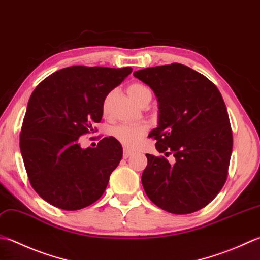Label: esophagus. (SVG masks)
<instances>
[{
    "mask_svg": "<svg viewBox=\"0 0 260 260\" xmlns=\"http://www.w3.org/2000/svg\"><path fill=\"white\" fill-rule=\"evenodd\" d=\"M132 154H133V152H132L131 150L124 149V152H123V157H124V159H127V157H129Z\"/></svg>",
    "mask_w": 260,
    "mask_h": 260,
    "instance_id": "esophagus-1",
    "label": "esophagus"
}]
</instances>
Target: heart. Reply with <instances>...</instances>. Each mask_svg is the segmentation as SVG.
I'll list each match as a JSON object with an SVG mask.
<instances>
[{
  "mask_svg": "<svg viewBox=\"0 0 260 260\" xmlns=\"http://www.w3.org/2000/svg\"><path fill=\"white\" fill-rule=\"evenodd\" d=\"M147 90L143 84L141 83H133L128 86L127 92L129 96L133 99L135 103L139 99V96L145 92ZM107 108V100L104 104V109ZM147 126L143 124H120L113 128V135L117 141H119L121 144L125 146H135L140 143L142 137L146 133Z\"/></svg>",
  "mask_w": 260,
  "mask_h": 260,
  "instance_id": "heart-1",
  "label": "heart"
}]
</instances>
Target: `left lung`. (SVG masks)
<instances>
[{
	"mask_svg": "<svg viewBox=\"0 0 260 260\" xmlns=\"http://www.w3.org/2000/svg\"><path fill=\"white\" fill-rule=\"evenodd\" d=\"M134 76L154 91L159 126L150 133L166 156L146 154L142 184L147 197L174 214H189L214 200L224 186L233 136L221 92L206 76L186 65L147 68Z\"/></svg>",
	"mask_w": 260,
	"mask_h": 260,
	"instance_id": "obj_1",
	"label": "left lung"
}]
</instances>
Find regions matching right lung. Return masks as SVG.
Returning a JSON list of instances; mask_svg holds the SVG:
<instances>
[{"label":"right lung","mask_w":260,"mask_h":260,"mask_svg":"<svg viewBox=\"0 0 260 260\" xmlns=\"http://www.w3.org/2000/svg\"><path fill=\"white\" fill-rule=\"evenodd\" d=\"M133 69L75 65L56 71L30 96L20 150L30 184L60 210L76 211L103 196L123 156L113 136L82 149L81 136L95 131L104 101Z\"/></svg>","instance_id":"1"}]
</instances>
